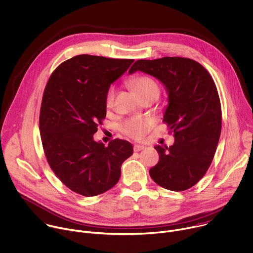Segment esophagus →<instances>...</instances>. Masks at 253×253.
<instances>
[{"instance_id": "1", "label": "esophagus", "mask_w": 253, "mask_h": 253, "mask_svg": "<svg viewBox=\"0 0 253 253\" xmlns=\"http://www.w3.org/2000/svg\"><path fill=\"white\" fill-rule=\"evenodd\" d=\"M144 148H145L144 145H140V144H134L133 145V150L134 151H140V150H142Z\"/></svg>"}]
</instances>
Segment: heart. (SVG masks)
I'll use <instances>...</instances> for the list:
<instances>
[{
	"label": "heart",
	"mask_w": 253,
	"mask_h": 253,
	"mask_svg": "<svg viewBox=\"0 0 253 253\" xmlns=\"http://www.w3.org/2000/svg\"><path fill=\"white\" fill-rule=\"evenodd\" d=\"M131 86L137 92V94L143 98L147 95H157L160 94V86L155 80H153L146 76H139L130 81ZM116 94V88L111 86L106 95V106L111 108L114 103V98ZM151 123L149 120L144 118H132L126 121L122 126V131L131 137V138H140L142 137L146 131L150 128Z\"/></svg>",
	"instance_id": "heart-1"
}]
</instances>
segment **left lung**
I'll return each mask as SVG.
<instances>
[{
	"label": "left lung",
	"mask_w": 253,
	"mask_h": 253,
	"mask_svg": "<svg viewBox=\"0 0 253 253\" xmlns=\"http://www.w3.org/2000/svg\"><path fill=\"white\" fill-rule=\"evenodd\" d=\"M142 72L158 79L168 92L163 121L173 131L174 143L156 145L158 165L149 174L164 188H190L208 171L221 131V107L215 84L197 62L178 57L138 60L128 74Z\"/></svg>",
	"instance_id": "left-lung-1"
}]
</instances>
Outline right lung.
Listing matches in <instances>:
<instances>
[{"mask_svg": "<svg viewBox=\"0 0 253 253\" xmlns=\"http://www.w3.org/2000/svg\"><path fill=\"white\" fill-rule=\"evenodd\" d=\"M134 60L90 55L62 63L50 76L42 99L40 131L46 161L60 180L84 196L117 184L121 167L133 148L125 139L108 146L93 140L107 115L106 95Z\"/></svg>", "mask_w": 253, "mask_h": 253, "instance_id": "obj_1", "label": "right lung"}]
</instances>
